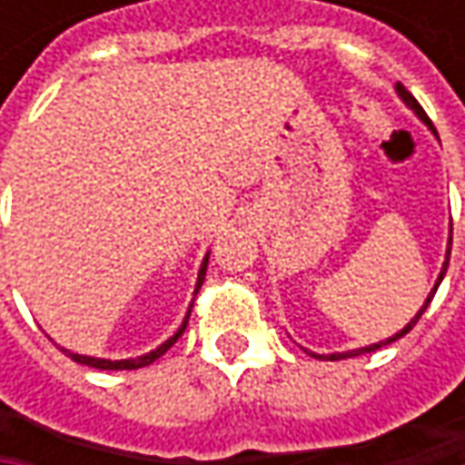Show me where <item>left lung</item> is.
I'll use <instances>...</instances> for the list:
<instances>
[{"label": "left lung", "instance_id": "obj_1", "mask_svg": "<svg viewBox=\"0 0 465 465\" xmlns=\"http://www.w3.org/2000/svg\"><path fill=\"white\" fill-rule=\"evenodd\" d=\"M396 93H399V98H401L403 103H406V105H409V108H411V111H414V114H417V116H420L421 121H424V124L430 126V129H432V121L427 118V114H424V108H421L420 103H417V98H414V95H411V93H409V90L403 87L401 82L396 84ZM432 132H435V129H432ZM435 134H438V132H435ZM450 245H453V238H450ZM448 261H450V248H448V253H445V263H442V272H440L438 282H435L432 292H430V295H427V300H424V305H421V308H420V312H417V315H414V318H411V321H409V323H406V326H403V329L399 331V333H393L391 339H385V341H378V344H370V347H362V349H349V351H339V354H315V351H308V349H305V351H308L311 357H315V360H347V357H357V354H367V351H375V349L385 347V344H391V341H396V339H401V336H406L409 331L417 326V321H420V318H421V312L427 311V305L432 302V297H435V292H438L440 282H442V277H445V272H448Z\"/></svg>", "mask_w": 465, "mask_h": 465}]
</instances>
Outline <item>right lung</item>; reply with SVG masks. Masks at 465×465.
<instances>
[{"mask_svg":"<svg viewBox=\"0 0 465 465\" xmlns=\"http://www.w3.org/2000/svg\"><path fill=\"white\" fill-rule=\"evenodd\" d=\"M206 263H209V253L204 256V261H202V269H199V279H196V290H193V295L199 292V287H202V282H204V274H206ZM193 308V305H191ZM188 315H191V311L186 312V318H183V323H181V329L175 331L173 336H170L165 344H160L157 349H153V351H147V354H142V357H134V360H100V357H87V354H74V351H69V349H64L74 362H80V365H87V367H95V370H139V367H147L153 365L157 357H163L165 351H168L178 339H181V333L186 331V323H188Z\"/></svg>","mask_w":465,"mask_h":465,"instance_id":"1","label":"right lung"}]
</instances>
